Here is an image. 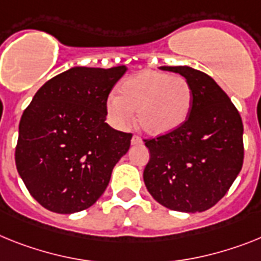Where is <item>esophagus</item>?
Here are the masks:
<instances>
[{
  "label": "esophagus",
  "instance_id": "obj_1",
  "mask_svg": "<svg viewBox=\"0 0 261 261\" xmlns=\"http://www.w3.org/2000/svg\"><path fill=\"white\" fill-rule=\"evenodd\" d=\"M131 144H134V146H137V144H142V139L139 137H137V135H134V137L131 138Z\"/></svg>",
  "mask_w": 261,
  "mask_h": 261
}]
</instances>
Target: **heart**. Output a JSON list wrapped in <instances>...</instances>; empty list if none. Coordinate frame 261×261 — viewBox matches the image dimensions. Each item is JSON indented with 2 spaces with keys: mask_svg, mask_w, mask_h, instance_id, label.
Listing matches in <instances>:
<instances>
[{
  "mask_svg": "<svg viewBox=\"0 0 261 261\" xmlns=\"http://www.w3.org/2000/svg\"><path fill=\"white\" fill-rule=\"evenodd\" d=\"M194 105V89L181 75L142 70L123 80L118 95L107 98L111 123L124 127L137 111L138 124L152 137L171 134L187 122Z\"/></svg>",
  "mask_w": 261,
  "mask_h": 261,
  "instance_id": "1",
  "label": "heart"
}]
</instances>
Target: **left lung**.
Returning a JSON list of instances; mask_svg holds the SVG:
<instances>
[{
  "label": "left lung",
  "instance_id": "obj_1",
  "mask_svg": "<svg viewBox=\"0 0 261 261\" xmlns=\"http://www.w3.org/2000/svg\"><path fill=\"white\" fill-rule=\"evenodd\" d=\"M194 89L187 122L171 134L146 139L143 171L151 196L174 211L203 212L227 194L244 159L243 122L228 95L211 76L190 66H162Z\"/></svg>",
  "mask_w": 261,
  "mask_h": 261
}]
</instances>
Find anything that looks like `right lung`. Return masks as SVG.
I'll return each mask as SVG.
<instances>
[{
	"label": "right lung",
	"instance_id": "1",
	"mask_svg": "<svg viewBox=\"0 0 261 261\" xmlns=\"http://www.w3.org/2000/svg\"><path fill=\"white\" fill-rule=\"evenodd\" d=\"M126 66H75L49 80L23 111L15 166L30 195L57 214L93 205L133 134L105 122L106 102Z\"/></svg>",
	"mask_w": 261,
	"mask_h": 261
}]
</instances>
